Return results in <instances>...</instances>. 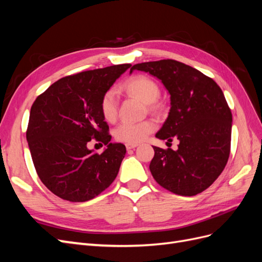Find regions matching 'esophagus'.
<instances>
[{"label":"esophagus","instance_id":"1","mask_svg":"<svg viewBox=\"0 0 262 262\" xmlns=\"http://www.w3.org/2000/svg\"><path fill=\"white\" fill-rule=\"evenodd\" d=\"M138 146H139V144H137V143H126L125 144V147H126V149H128V150L134 149V148L138 147Z\"/></svg>","mask_w":262,"mask_h":262}]
</instances>
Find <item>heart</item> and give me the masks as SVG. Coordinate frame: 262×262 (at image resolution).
I'll list each match as a JSON object with an SVG mask.
<instances>
[{
    "label": "heart",
    "mask_w": 262,
    "mask_h": 262,
    "mask_svg": "<svg viewBox=\"0 0 262 262\" xmlns=\"http://www.w3.org/2000/svg\"><path fill=\"white\" fill-rule=\"evenodd\" d=\"M123 89L129 94L137 96L142 101L148 104L153 108L160 96V87L147 76L137 75L129 78L123 85ZM100 113L107 122H115L118 115V93L115 89L108 90L100 99ZM155 129V123L150 120L142 121L139 123L124 122L117 128L115 137L118 141L125 143H139L147 138L149 133Z\"/></svg>",
    "instance_id": "b5f03b06"
}]
</instances>
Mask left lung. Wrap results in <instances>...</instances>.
<instances>
[{
	"instance_id": "8db88e82",
	"label": "left lung",
	"mask_w": 262,
	"mask_h": 262,
	"mask_svg": "<svg viewBox=\"0 0 262 262\" xmlns=\"http://www.w3.org/2000/svg\"><path fill=\"white\" fill-rule=\"evenodd\" d=\"M160 80L170 95V109L160 140L179 141L178 149L153 146L149 170L163 188L179 195H195L223 171L231 150L232 113L212 78L184 63L161 60L134 64Z\"/></svg>"
}]
</instances>
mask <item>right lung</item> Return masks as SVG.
Masks as SVG:
<instances>
[{"mask_svg":"<svg viewBox=\"0 0 262 262\" xmlns=\"http://www.w3.org/2000/svg\"><path fill=\"white\" fill-rule=\"evenodd\" d=\"M131 64L85 71L53 83L31 106L26 139L42 184L63 200L85 202L116 179L125 146L112 143L100 99ZM92 138L107 147H86Z\"/></svg>","mask_w":262,"mask_h":262,"instance_id":"add662e5","label":"right lung"}]
</instances>
